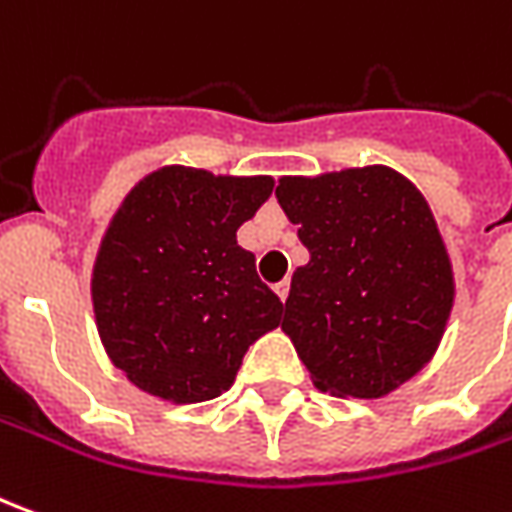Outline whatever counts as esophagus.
Wrapping results in <instances>:
<instances>
[{"instance_id": "1", "label": "esophagus", "mask_w": 512, "mask_h": 512, "mask_svg": "<svg viewBox=\"0 0 512 512\" xmlns=\"http://www.w3.org/2000/svg\"><path fill=\"white\" fill-rule=\"evenodd\" d=\"M274 294H277V297L285 302V297H288V280H283V283L274 285Z\"/></svg>"}]
</instances>
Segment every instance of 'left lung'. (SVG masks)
<instances>
[{
    "mask_svg": "<svg viewBox=\"0 0 512 512\" xmlns=\"http://www.w3.org/2000/svg\"><path fill=\"white\" fill-rule=\"evenodd\" d=\"M274 196L311 255L291 277L283 330L322 392L384 398L429 364L454 305L426 198L384 165L285 176Z\"/></svg>",
    "mask_w": 512,
    "mask_h": 512,
    "instance_id": "left-lung-1",
    "label": "left lung"
}]
</instances>
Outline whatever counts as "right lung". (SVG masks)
<instances>
[{
  "instance_id": "right-lung-1",
  "label": "right lung",
  "mask_w": 512,
  "mask_h": 512,
  "mask_svg": "<svg viewBox=\"0 0 512 512\" xmlns=\"http://www.w3.org/2000/svg\"><path fill=\"white\" fill-rule=\"evenodd\" d=\"M269 176L154 170L125 196L92 271L97 333L128 381L173 403L227 392L283 302L257 277L238 227L271 196Z\"/></svg>"
}]
</instances>
